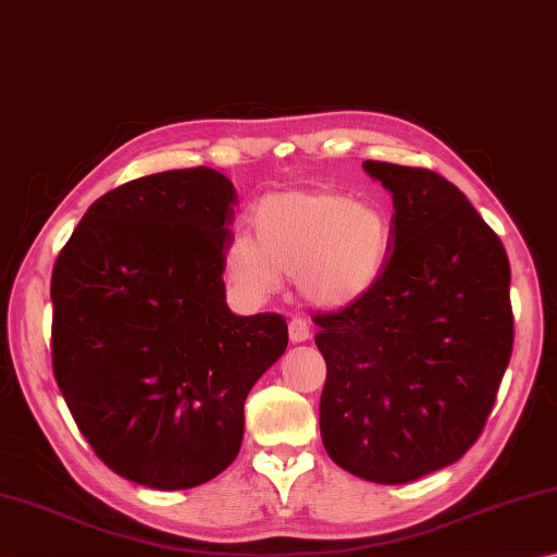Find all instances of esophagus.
<instances>
[{"instance_id":"obj_1","label":"esophagus","mask_w":557,"mask_h":557,"mask_svg":"<svg viewBox=\"0 0 557 557\" xmlns=\"http://www.w3.org/2000/svg\"><path fill=\"white\" fill-rule=\"evenodd\" d=\"M288 337H290V343H306V339L310 337V325L304 318H294L288 323Z\"/></svg>"}]
</instances>
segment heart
I'll return each mask as SVG.
<instances>
[{
	"mask_svg": "<svg viewBox=\"0 0 557 557\" xmlns=\"http://www.w3.org/2000/svg\"><path fill=\"white\" fill-rule=\"evenodd\" d=\"M253 237L237 234L224 253L227 278L244 296L276 294L284 276L308 304L343 308L379 281L392 249V222L374 202L337 190H290L263 198Z\"/></svg>",
	"mask_w": 557,
	"mask_h": 557,
	"instance_id": "1",
	"label": "heart"
}]
</instances>
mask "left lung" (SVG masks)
Masks as SVG:
<instances>
[{"label":"left lung","mask_w":557,"mask_h":557,"mask_svg":"<svg viewBox=\"0 0 557 557\" xmlns=\"http://www.w3.org/2000/svg\"><path fill=\"white\" fill-rule=\"evenodd\" d=\"M364 171L394 198L392 251L372 290L313 318L327 364L320 435L343 470L406 484L460 460L492 413L513 347L511 269L443 175Z\"/></svg>","instance_id":"8db88e82"}]
</instances>
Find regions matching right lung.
I'll list each match as a JSON object with an SVG mask.
<instances>
[{
    "label": "right lung",
    "instance_id": "1",
    "mask_svg": "<svg viewBox=\"0 0 557 557\" xmlns=\"http://www.w3.org/2000/svg\"><path fill=\"white\" fill-rule=\"evenodd\" d=\"M234 205L205 165L144 175L95 200L55 259L58 388L95 455L151 490L227 470L247 394L286 352L284 318L224 304Z\"/></svg>",
    "mask_w": 557,
    "mask_h": 557
}]
</instances>
